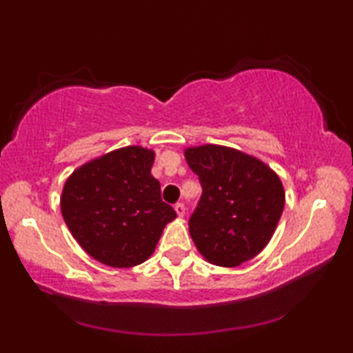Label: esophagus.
Listing matches in <instances>:
<instances>
[{
  "instance_id": "1",
  "label": "esophagus",
  "mask_w": 353,
  "mask_h": 353,
  "mask_svg": "<svg viewBox=\"0 0 353 353\" xmlns=\"http://www.w3.org/2000/svg\"><path fill=\"white\" fill-rule=\"evenodd\" d=\"M175 212H176L178 216H185V214H186L185 204H181V202H178V204H175Z\"/></svg>"
}]
</instances>
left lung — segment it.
Returning a JSON list of instances; mask_svg holds the SVG:
<instances>
[{
  "label": "left lung",
  "mask_w": 353,
  "mask_h": 353,
  "mask_svg": "<svg viewBox=\"0 0 353 353\" xmlns=\"http://www.w3.org/2000/svg\"><path fill=\"white\" fill-rule=\"evenodd\" d=\"M202 196L190 234L207 262L238 267L270 243L284 209L279 176L260 159L238 149L204 144L185 149Z\"/></svg>",
  "instance_id": "1"
}]
</instances>
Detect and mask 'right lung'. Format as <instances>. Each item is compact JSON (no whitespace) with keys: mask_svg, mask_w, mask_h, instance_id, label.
<instances>
[{"mask_svg":"<svg viewBox=\"0 0 353 353\" xmlns=\"http://www.w3.org/2000/svg\"><path fill=\"white\" fill-rule=\"evenodd\" d=\"M152 149H115L74 170L61 196L67 228L98 262L130 268L151 257L176 212L151 175Z\"/></svg>","mask_w":353,"mask_h":353,"instance_id":"obj_1","label":"right lung"}]
</instances>
